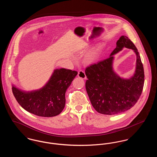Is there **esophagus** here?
<instances>
[{
  "instance_id": "obj_1",
  "label": "esophagus",
  "mask_w": 157,
  "mask_h": 157,
  "mask_svg": "<svg viewBox=\"0 0 157 157\" xmlns=\"http://www.w3.org/2000/svg\"><path fill=\"white\" fill-rule=\"evenodd\" d=\"M78 77L82 78V79H84L86 78V75H85V72H84L83 71H82V70H80V71L78 72Z\"/></svg>"
}]
</instances>
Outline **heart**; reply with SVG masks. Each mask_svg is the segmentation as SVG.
Here are the masks:
<instances>
[{"label":"heart","mask_w":157,"mask_h":157,"mask_svg":"<svg viewBox=\"0 0 157 157\" xmlns=\"http://www.w3.org/2000/svg\"><path fill=\"white\" fill-rule=\"evenodd\" d=\"M101 51H102L101 46H98V47L94 48V49H92L86 55V56L85 58L86 61L87 62L90 63V62H94L95 60H96L99 58L101 52Z\"/></svg>","instance_id":"b5f03b06"}]
</instances>
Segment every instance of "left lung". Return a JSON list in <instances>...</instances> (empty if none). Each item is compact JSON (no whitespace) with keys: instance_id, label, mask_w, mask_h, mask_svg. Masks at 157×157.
<instances>
[{"instance_id":"obj_1","label":"left lung","mask_w":157,"mask_h":157,"mask_svg":"<svg viewBox=\"0 0 157 157\" xmlns=\"http://www.w3.org/2000/svg\"><path fill=\"white\" fill-rule=\"evenodd\" d=\"M123 47L134 50L137 55L135 75L130 79L120 78L113 71V55ZM85 87L91 104L98 112L105 115H117L131 109L137 102L144 84V71L140 53L133 42L122 36L110 56L85 69Z\"/></svg>"}]
</instances>
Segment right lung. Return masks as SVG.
Returning a JSON list of instances; mask_svg holds the SVG:
<instances>
[{"instance_id": "add662e5", "label": "right lung", "mask_w": 157, "mask_h": 157, "mask_svg": "<svg viewBox=\"0 0 157 157\" xmlns=\"http://www.w3.org/2000/svg\"><path fill=\"white\" fill-rule=\"evenodd\" d=\"M77 74L75 71L57 69L40 90L25 92L13 85L12 92L19 104L26 111L39 117H55L63 111L65 92Z\"/></svg>"}]
</instances>
